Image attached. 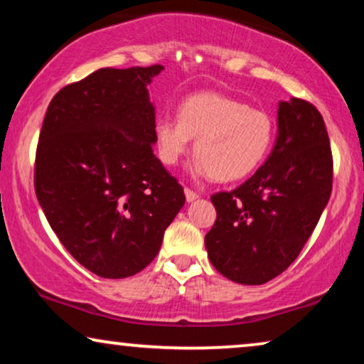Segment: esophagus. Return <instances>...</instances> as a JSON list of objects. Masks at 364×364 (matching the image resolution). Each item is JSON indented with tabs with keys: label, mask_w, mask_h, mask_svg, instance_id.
I'll use <instances>...</instances> for the list:
<instances>
[{
	"label": "esophagus",
	"mask_w": 364,
	"mask_h": 364,
	"mask_svg": "<svg viewBox=\"0 0 364 364\" xmlns=\"http://www.w3.org/2000/svg\"><path fill=\"white\" fill-rule=\"evenodd\" d=\"M183 192H186V198H187V202H193V200H196V198L198 197V193H197V192H193L192 188H188V187L183 188Z\"/></svg>",
	"instance_id": "esophagus-1"
}]
</instances>
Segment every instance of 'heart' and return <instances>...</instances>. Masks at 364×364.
<instances>
[{
    "instance_id": "heart-1",
    "label": "heart",
    "mask_w": 364,
    "mask_h": 364,
    "mask_svg": "<svg viewBox=\"0 0 364 364\" xmlns=\"http://www.w3.org/2000/svg\"><path fill=\"white\" fill-rule=\"evenodd\" d=\"M275 124L263 109L220 92H197L183 99L177 121L159 119L154 127L157 156L164 166H176L193 142L198 176L233 182L250 176L270 151Z\"/></svg>"
}]
</instances>
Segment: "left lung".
<instances>
[{"mask_svg":"<svg viewBox=\"0 0 364 364\" xmlns=\"http://www.w3.org/2000/svg\"><path fill=\"white\" fill-rule=\"evenodd\" d=\"M333 188V156L321 114L293 97L278 107V136L265 164L230 192L210 197L217 220L205 235L218 273L262 285L287 270L315 230Z\"/></svg>","mask_w":364,"mask_h":364,"instance_id":"1","label":"left lung"}]
</instances>
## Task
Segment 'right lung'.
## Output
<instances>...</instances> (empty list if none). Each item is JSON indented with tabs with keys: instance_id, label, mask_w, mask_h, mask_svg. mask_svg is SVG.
Listing matches in <instances>:
<instances>
[{
	"instance_id": "add662e5",
	"label": "right lung",
	"mask_w": 364,
	"mask_h": 364,
	"mask_svg": "<svg viewBox=\"0 0 364 364\" xmlns=\"http://www.w3.org/2000/svg\"><path fill=\"white\" fill-rule=\"evenodd\" d=\"M162 69H97L64 86L44 116L38 202L64 248L97 277L144 270L186 203L182 186L152 152L147 84Z\"/></svg>"
}]
</instances>
